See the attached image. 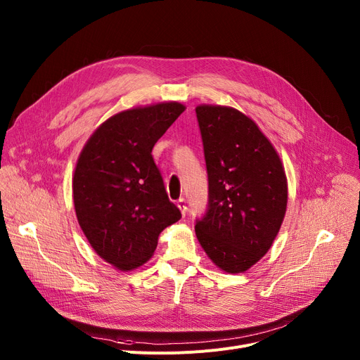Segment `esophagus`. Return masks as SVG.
I'll use <instances>...</instances> for the list:
<instances>
[{"label":"esophagus","mask_w":360,"mask_h":360,"mask_svg":"<svg viewBox=\"0 0 360 360\" xmlns=\"http://www.w3.org/2000/svg\"><path fill=\"white\" fill-rule=\"evenodd\" d=\"M176 205H177V207L180 209V212H181V215L184 217V215H186V212H187V205H186V200H184V199H179Z\"/></svg>","instance_id":"esophagus-1"}]
</instances>
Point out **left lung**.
I'll list each match as a JSON object with an SVG mask.
<instances>
[{
    "label": "left lung",
    "mask_w": 360,
    "mask_h": 360,
    "mask_svg": "<svg viewBox=\"0 0 360 360\" xmlns=\"http://www.w3.org/2000/svg\"><path fill=\"white\" fill-rule=\"evenodd\" d=\"M196 116L209 180V206L196 237L225 273H244L270 250L288 206L278 151L243 112L199 104Z\"/></svg>",
    "instance_id": "8db88e82"
}]
</instances>
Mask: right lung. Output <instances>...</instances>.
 <instances>
[{"label": "right lung", "instance_id": "right-lung-1", "mask_svg": "<svg viewBox=\"0 0 360 360\" xmlns=\"http://www.w3.org/2000/svg\"><path fill=\"white\" fill-rule=\"evenodd\" d=\"M184 110L179 101H162L119 112L93 132L77 160L78 224L97 255L122 271L150 260L161 231L181 218L151 153Z\"/></svg>", "mask_w": 360, "mask_h": 360}]
</instances>
